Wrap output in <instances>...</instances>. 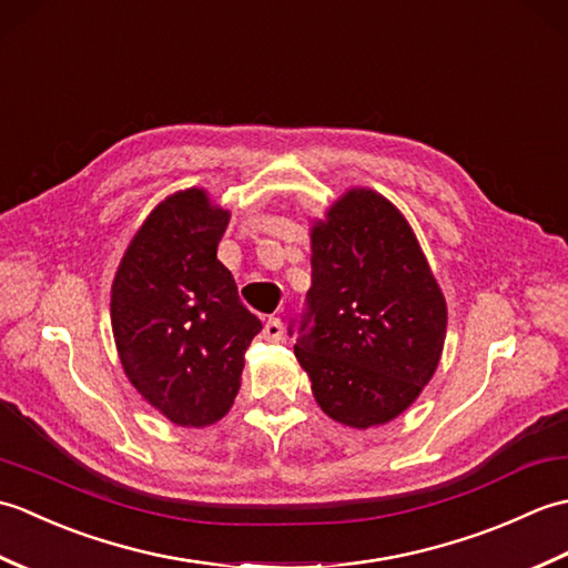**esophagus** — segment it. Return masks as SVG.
I'll use <instances>...</instances> for the list:
<instances>
[{"mask_svg": "<svg viewBox=\"0 0 568 568\" xmlns=\"http://www.w3.org/2000/svg\"><path fill=\"white\" fill-rule=\"evenodd\" d=\"M283 332H285V327H283V322H281V317H268L265 320V324H263V336L268 342H281L283 339Z\"/></svg>", "mask_w": 568, "mask_h": 568, "instance_id": "esophagus-1", "label": "esophagus"}]
</instances>
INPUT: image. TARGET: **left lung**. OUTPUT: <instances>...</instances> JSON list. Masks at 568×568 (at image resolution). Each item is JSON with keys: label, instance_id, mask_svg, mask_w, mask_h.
Returning <instances> with one entry per match:
<instances>
[{"label": "left lung", "instance_id": "left-lung-1", "mask_svg": "<svg viewBox=\"0 0 568 568\" xmlns=\"http://www.w3.org/2000/svg\"><path fill=\"white\" fill-rule=\"evenodd\" d=\"M287 332L320 407L346 427L385 425L434 376L444 295L413 229L378 192H346L312 229V287Z\"/></svg>", "mask_w": 568, "mask_h": 568}]
</instances>
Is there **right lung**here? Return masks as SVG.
Segmentation results:
<instances>
[{
  "label": "right lung",
  "instance_id": "1",
  "mask_svg": "<svg viewBox=\"0 0 568 568\" xmlns=\"http://www.w3.org/2000/svg\"><path fill=\"white\" fill-rule=\"evenodd\" d=\"M229 212L204 190L155 207L112 285V329L131 385L180 427L222 419L241 385L244 354L263 327L216 258Z\"/></svg>",
  "mask_w": 568,
  "mask_h": 568
}]
</instances>
